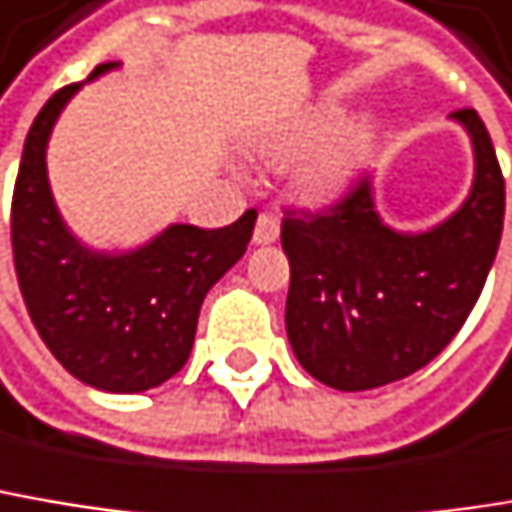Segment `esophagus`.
<instances>
[{
    "label": "esophagus",
    "mask_w": 512,
    "mask_h": 512,
    "mask_svg": "<svg viewBox=\"0 0 512 512\" xmlns=\"http://www.w3.org/2000/svg\"><path fill=\"white\" fill-rule=\"evenodd\" d=\"M278 231H281L278 216H275V213H260L255 222V234H252V240H255L257 246L275 243V240H278Z\"/></svg>",
    "instance_id": "obj_1"
}]
</instances>
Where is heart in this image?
<instances>
[{
  "mask_svg": "<svg viewBox=\"0 0 512 512\" xmlns=\"http://www.w3.org/2000/svg\"><path fill=\"white\" fill-rule=\"evenodd\" d=\"M363 140L366 137L360 128H346L334 140H328L319 152H313L296 172V184L304 199L310 202L334 199L346 187V181L357 166Z\"/></svg>",
  "mask_w": 512,
  "mask_h": 512,
  "instance_id": "b5f03b06",
  "label": "heart"
}]
</instances>
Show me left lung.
I'll list each match as a JSON object with an SVG mask.
<instances>
[{"instance_id": "1", "label": "left lung", "mask_w": 512, "mask_h": 512, "mask_svg": "<svg viewBox=\"0 0 512 512\" xmlns=\"http://www.w3.org/2000/svg\"><path fill=\"white\" fill-rule=\"evenodd\" d=\"M475 146V184L425 234L381 222L363 175L331 208L287 210V337L304 369L343 393L375 390L431 363L478 302L504 228V175L487 125L454 111Z\"/></svg>"}]
</instances>
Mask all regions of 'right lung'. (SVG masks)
Instances as JSON below:
<instances>
[{
    "label": "right lung",
    "mask_w": 512,
    "mask_h": 512,
    "mask_svg": "<svg viewBox=\"0 0 512 512\" xmlns=\"http://www.w3.org/2000/svg\"><path fill=\"white\" fill-rule=\"evenodd\" d=\"M114 67L99 64L90 78ZM78 87H61L25 137L11 202L17 281L40 340L70 375L105 393H143L187 363L202 302L246 252L257 210L225 228L169 225L125 255L81 246L46 178L52 125Z\"/></svg>",
    "instance_id": "obj_1"
}]
</instances>
